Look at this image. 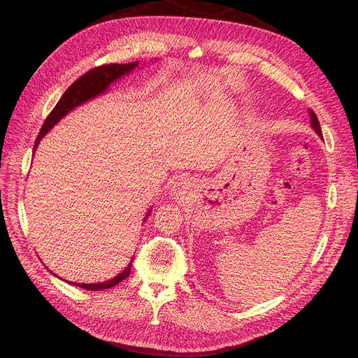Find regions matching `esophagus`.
Listing matches in <instances>:
<instances>
[{"instance_id": "1", "label": "esophagus", "mask_w": 358, "mask_h": 358, "mask_svg": "<svg viewBox=\"0 0 358 358\" xmlns=\"http://www.w3.org/2000/svg\"><path fill=\"white\" fill-rule=\"evenodd\" d=\"M191 189V181L189 180H181L174 184L173 188V195L177 198H184L185 194Z\"/></svg>"}]
</instances>
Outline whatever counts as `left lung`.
I'll use <instances>...</instances> for the list:
<instances>
[{"instance_id": "obj_1", "label": "left lung", "mask_w": 358, "mask_h": 358, "mask_svg": "<svg viewBox=\"0 0 358 358\" xmlns=\"http://www.w3.org/2000/svg\"><path fill=\"white\" fill-rule=\"evenodd\" d=\"M309 115H310V122H312V127L315 129V131L323 138V134H322V127H320V123H319V119L317 116L315 115L313 110H309Z\"/></svg>"}]
</instances>
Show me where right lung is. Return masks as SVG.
<instances>
[{
    "instance_id": "1",
    "label": "right lung",
    "mask_w": 358,
    "mask_h": 358,
    "mask_svg": "<svg viewBox=\"0 0 358 358\" xmlns=\"http://www.w3.org/2000/svg\"><path fill=\"white\" fill-rule=\"evenodd\" d=\"M138 65V62H131V64H109V65H101L97 68L90 69L89 72L83 73L79 79H76L68 89L66 92L62 94V97L59 99V101L57 103V106L54 108V110L48 115V117L45 119L43 126L41 127V131L35 140V145H34V152L39 144V141L45 137V134L52 129L65 115H68L71 110H73L75 108L80 106L85 101L105 93L108 90V87L116 82L117 79H120L123 75L130 73L133 69H136ZM151 211L147 213L145 218L150 215ZM131 262L127 265V268L119 273L117 276H115L113 279L108 280V282H101V283H73L69 282L71 285L83 287L86 290H103V289H109L116 286L117 283H120L122 280H124L126 278H129L130 271H131Z\"/></svg>"
}]
</instances>
